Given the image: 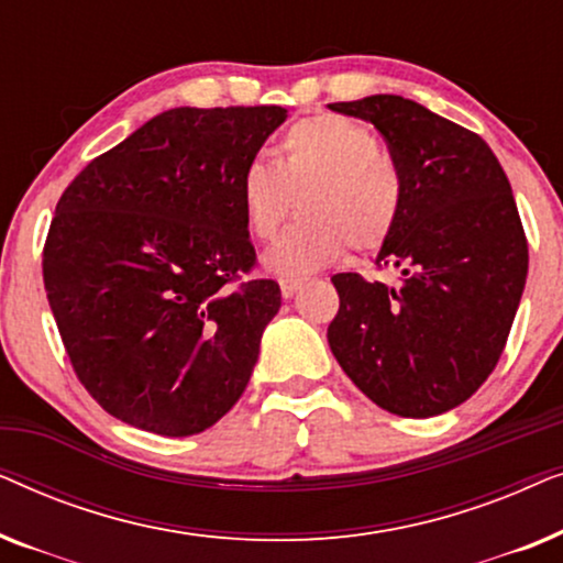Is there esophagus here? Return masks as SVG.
I'll list each match as a JSON object with an SVG mask.
<instances>
[{
  "mask_svg": "<svg viewBox=\"0 0 563 563\" xmlns=\"http://www.w3.org/2000/svg\"><path fill=\"white\" fill-rule=\"evenodd\" d=\"M302 284H305V279H297V276H282V279H279L282 297H284V299L295 297V295H297V289L302 287Z\"/></svg>",
  "mask_w": 563,
  "mask_h": 563,
  "instance_id": "34e87169",
  "label": "esophagus"
}]
</instances>
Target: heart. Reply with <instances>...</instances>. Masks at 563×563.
<instances>
[{
    "label": "heart",
    "instance_id": "obj_1",
    "mask_svg": "<svg viewBox=\"0 0 563 563\" xmlns=\"http://www.w3.org/2000/svg\"><path fill=\"white\" fill-rule=\"evenodd\" d=\"M302 214L264 253L268 272L302 276L333 264L345 245L368 253L395 233L405 181L376 135L343 114L297 120L279 141V158H251L238 181L245 228L268 241L291 205Z\"/></svg>",
    "mask_w": 563,
    "mask_h": 563
}]
</instances>
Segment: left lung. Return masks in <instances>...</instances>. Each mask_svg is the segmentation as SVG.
I'll list each match as a JSON object with an SVG mask.
<instances>
[{
	"mask_svg": "<svg viewBox=\"0 0 563 563\" xmlns=\"http://www.w3.org/2000/svg\"><path fill=\"white\" fill-rule=\"evenodd\" d=\"M328 107L372 122L405 181L397 228L376 256L399 282L335 274L330 351L382 410L449 412L497 366L526 289L528 241L510 181L479 135L412 99Z\"/></svg>",
	"mask_w": 563,
	"mask_h": 563,
	"instance_id": "left-lung-1",
	"label": "left lung"
}]
</instances>
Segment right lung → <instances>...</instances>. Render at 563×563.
<instances>
[{"mask_svg":"<svg viewBox=\"0 0 563 563\" xmlns=\"http://www.w3.org/2000/svg\"><path fill=\"white\" fill-rule=\"evenodd\" d=\"M287 120L264 107L156 114L68 184L43 282L79 382L114 418L184 438L249 384L279 284L256 264L238 181Z\"/></svg>","mask_w":563,"mask_h":563,"instance_id":"obj_1","label":"right lung"}]
</instances>
